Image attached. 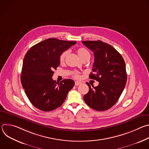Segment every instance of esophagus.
Segmentation results:
<instances>
[{
    "instance_id": "esophagus-1",
    "label": "esophagus",
    "mask_w": 149,
    "mask_h": 149,
    "mask_svg": "<svg viewBox=\"0 0 149 149\" xmlns=\"http://www.w3.org/2000/svg\"><path fill=\"white\" fill-rule=\"evenodd\" d=\"M81 84V82H79V81H75V86H79V84Z\"/></svg>"
}]
</instances>
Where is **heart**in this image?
Instances as JSON below:
<instances>
[{"mask_svg": "<svg viewBox=\"0 0 149 149\" xmlns=\"http://www.w3.org/2000/svg\"><path fill=\"white\" fill-rule=\"evenodd\" d=\"M77 53L80 58V59L82 61L85 59H90V52L86 49L84 48H80L77 50ZM69 54V51L66 50L63 51L59 56V61L61 62H63L65 61L66 57ZM72 76L75 78H79L80 77L79 73L78 72H72Z\"/></svg>", "mask_w": 149, "mask_h": 149, "instance_id": "obj_1", "label": "heart"}]
</instances>
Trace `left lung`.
Listing matches in <instances>:
<instances>
[{
    "instance_id": "left-lung-1",
    "label": "left lung",
    "mask_w": 149,
    "mask_h": 149,
    "mask_svg": "<svg viewBox=\"0 0 149 149\" xmlns=\"http://www.w3.org/2000/svg\"><path fill=\"white\" fill-rule=\"evenodd\" d=\"M82 43L94 52V62L90 78L99 82L93 88L88 82V93L84 95L87 104L97 111L111 108L121 95L127 81L125 65L121 54L112 46L101 40H86Z\"/></svg>"
}]
</instances>
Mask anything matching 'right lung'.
Segmentation results:
<instances>
[{
    "label": "right lung",
    "instance_id": "add662e5",
    "mask_svg": "<svg viewBox=\"0 0 149 149\" xmlns=\"http://www.w3.org/2000/svg\"><path fill=\"white\" fill-rule=\"evenodd\" d=\"M76 41L49 38L32 47L23 62L21 83L32 105L44 111H52L65 101L74 81L53 80L54 70L59 65L61 54L75 45Z\"/></svg>",
    "mask_w": 149,
    "mask_h": 149
}]
</instances>
